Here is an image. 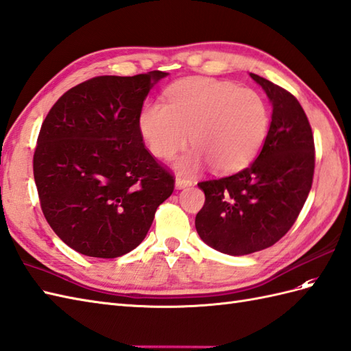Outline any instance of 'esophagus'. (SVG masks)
Segmentation results:
<instances>
[{
  "mask_svg": "<svg viewBox=\"0 0 351 351\" xmlns=\"http://www.w3.org/2000/svg\"><path fill=\"white\" fill-rule=\"evenodd\" d=\"M193 182L190 181V179H184V178H176L175 179V186L178 188V190H182V188H186V186H191Z\"/></svg>",
  "mask_w": 351,
  "mask_h": 351,
  "instance_id": "esophagus-1",
  "label": "esophagus"
}]
</instances>
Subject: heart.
Returning a JSON list of instances; mask_svg holds the SVG:
<instances>
[{"label":"heart","mask_w":351,"mask_h":351,"mask_svg":"<svg viewBox=\"0 0 351 351\" xmlns=\"http://www.w3.org/2000/svg\"><path fill=\"white\" fill-rule=\"evenodd\" d=\"M264 97L252 88L215 78H190L169 88L167 104L142 108L138 128L152 154L170 158L190 141L194 148L175 161L182 173L208 163L217 172H234L258 154L268 133Z\"/></svg>","instance_id":"heart-1"}]
</instances>
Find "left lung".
<instances>
[{"label": "left lung", "instance_id": "left-lung-1", "mask_svg": "<svg viewBox=\"0 0 351 351\" xmlns=\"http://www.w3.org/2000/svg\"><path fill=\"white\" fill-rule=\"evenodd\" d=\"M273 106L261 152L239 173L200 182L206 202L195 230L218 252L241 256L273 246L298 218L311 190L314 139L296 97L256 74Z\"/></svg>", "mask_w": 351, "mask_h": 351}]
</instances>
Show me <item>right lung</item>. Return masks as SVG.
Returning <instances> with one entry per match:
<instances>
[{"mask_svg": "<svg viewBox=\"0 0 351 351\" xmlns=\"http://www.w3.org/2000/svg\"><path fill=\"white\" fill-rule=\"evenodd\" d=\"M167 73L104 75L59 97L44 120L34 179L44 217L77 252L117 258L145 239L173 176L143 147L142 105Z\"/></svg>", "mask_w": 351, "mask_h": 351, "instance_id": "right-lung-1", "label": "right lung"}]
</instances>
